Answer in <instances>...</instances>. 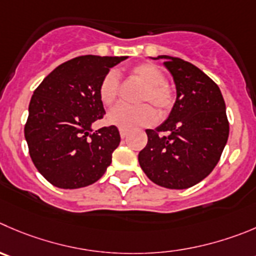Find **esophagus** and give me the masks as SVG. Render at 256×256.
<instances>
[{
	"mask_svg": "<svg viewBox=\"0 0 256 256\" xmlns=\"http://www.w3.org/2000/svg\"><path fill=\"white\" fill-rule=\"evenodd\" d=\"M119 134H120L122 138H126V134H128V130H123V128H119Z\"/></svg>",
	"mask_w": 256,
	"mask_h": 256,
	"instance_id": "esophagus-1",
	"label": "esophagus"
}]
</instances>
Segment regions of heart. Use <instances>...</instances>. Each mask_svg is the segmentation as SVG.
Instances as JSON below:
<instances>
[{
	"mask_svg": "<svg viewBox=\"0 0 256 256\" xmlns=\"http://www.w3.org/2000/svg\"><path fill=\"white\" fill-rule=\"evenodd\" d=\"M133 76L143 82L138 96V102H146L138 106L119 104L108 113L106 120L123 130H133L140 126H152L157 122L158 109L160 114L168 113L174 104V94L166 82V75L160 66L152 62H142L130 69ZM120 80L116 70H109L98 88L99 99L104 106H112L116 102ZM154 106V108L152 106Z\"/></svg>",
	"mask_w": 256,
	"mask_h": 256,
	"instance_id": "b5f03b06",
	"label": "heart"
}]
</instances>
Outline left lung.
I'll list each match as a JSON object with an SVG mask.
<instances>
[{
	"mask_svg": "<svg viewBox=\"0 0 256 256\" xmlns=\"http://www.w3.org/2000/svg\"><path fill=\"white\" fill-rule=\"evenodd\" d=\"M174 76L177 98L168 118L146 130L148 142L138 154L140 168L156 184L184 190L212 172L228 138L220 88L202 70L180 58L160 55Z\"/></svg>",
	"mask_w": 256,
	"mask_h": 256,
	"instance_id": "1",
	"label": "left lung"
}]
</instances>
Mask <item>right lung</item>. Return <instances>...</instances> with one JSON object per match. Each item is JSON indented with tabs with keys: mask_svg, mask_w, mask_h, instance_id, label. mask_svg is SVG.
Masks as SVG:
<instances>
[{
	"mask_svg": "<svg viewBox=\"0 0 256 256\" xmlns=\"http://www.w3.org/2000/svg\"><path fill=\"white\" fill-rule=\"evenodd\" d=\"M126 56L84 55L62 62L35 89L25 138L38 171L59 188H80L98 181L120 142L116 126L93 132L106 114L100 80Z\"/></svg>",
	"mask_w": 256,
	"mask_h": 256,
	"instance_id": "1",
	"label": "right lung"
}]
</instances>
